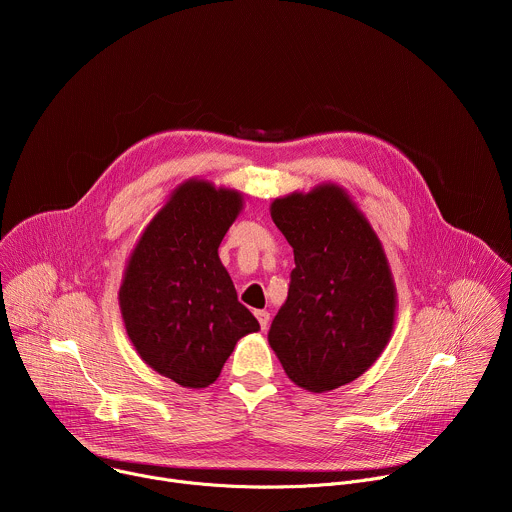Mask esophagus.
<instances>
[{
	"instance_id": "esophagus-1",
	"label": "esophagus",
	"mask_w": 512,
	"mask_h": 512,
	"mask_svg": "<svg viewBox=\"0 0 512 512\" xmlns=\"http://www.w3.org/2000/svg\"><path fill=\"white\" fill-rule=\"evenodd\" d=\"M255 316H257V320H259V324H261V330H267V326H269V312H265V310H257L255 312Z\"/></svg>"
}]
</instances>
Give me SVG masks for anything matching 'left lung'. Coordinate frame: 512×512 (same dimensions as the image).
Here are the masks:
<instances>
[{
    "mask_svg": "<svg viewBox=\"0 0 512 512\" xmlns=\"http://www.w3.org/2000/svg\"><path fill=\"white\" fill-rule=\"evenodd\" d=\"M269 212L296 261L269 346L306 391L348 385L373 367L395 328L397 289L383 243L334 182L279 196Z\"/></svg>",
    "mask_w": 512,
    "mask_h": 512,
    "instance_id": "obj_1",
    "label": "left lung"
}]
</instances>
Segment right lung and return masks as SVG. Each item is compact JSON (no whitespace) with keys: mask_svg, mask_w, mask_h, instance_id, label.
<instances>
[{"mask_svg":"<svg viewBox=\"0 0 512 512\" xmlns=\"http://www.w3.org/2000/svg\"><path fill=\"white\" fill-rule=\"evenodd\" d=\"M243 204L235 188L190 178L170 192L125 263V332L145 364L186 389L212 385L235 344L259 330L218 257Z\"/></svg>","mask_w":512,"mask_h":512,"instance_id":"right-lung-1","label":"right lung"}]
</instances>
